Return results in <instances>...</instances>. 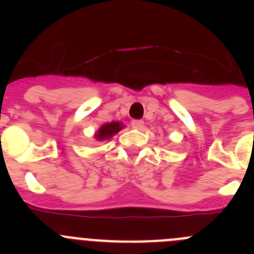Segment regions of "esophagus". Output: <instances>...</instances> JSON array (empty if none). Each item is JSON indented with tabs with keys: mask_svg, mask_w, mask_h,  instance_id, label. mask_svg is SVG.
Listing matches in <instances>:
<instances>
[{
	"mask_svg": "<svg viewBox=\"0 0 254 254\" xmlns=\"http://www.w3.org/2000/svg\"><path fill=\"white\" fill-rule=\"evenodd\" d=\"M131 126L132 128L134 129H141L143 127V121H140V120H133L131 122Z\"/></svg>",
	"mask_w": 254,
	"mask_h": 254,
	"instance_id": "1",
	"label": "esophagus"
}]
</instances>
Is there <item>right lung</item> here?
Masks as SVG:
<instances>
[{
	"label": "right lung",
	"mask_w": 254,
	"mask_h": 254,
	"mask_svg": "<svg viewBox=\"0 0 254 254\" xmlns=\"http://www.w3.org/2000/svg\"><path fill=\"white\" fill-rule=\"evenodd\" d=\"M125 126L120 122H109L104 123V125L100 126V128L94 133V138L95 141H105V140H111L114 134H117L121 129L123 128Z\"/></svg>",
	"instance_id": "add662e5"
}]
</instances>
